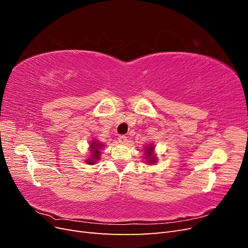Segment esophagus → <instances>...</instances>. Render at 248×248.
<instances>
[{
	"mask_svg": "<svg viewBox=\"0 0 248 248\" xmlns=\"http://www.w3.org/2000/svg\"><path fill=\"white\" fill-rule=\"evenodd\" d=\"M118 140H119L120 144H125V142L127 141V137L126 136H120L118 138Z\"/></svg>",
	"mask_w": 248,
	"mask_h": 248,
	"instance_id": "esophagus-1",
	"label": "esophagus"
}]
</instances>
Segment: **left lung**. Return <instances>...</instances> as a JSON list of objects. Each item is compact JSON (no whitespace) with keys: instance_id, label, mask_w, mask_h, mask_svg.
Segmentation results:
<instances>
[{"instance_id":"1","label":"left lung","mask_w":248,"mask_h":248,"mask_svg":"<svg viewBox=\"0 0 248 248\" xmlns=\"http://www.w3.org/2000/svg\"><path fill=\"white\" fill-rule=\"evenodd\" d=\"M153 150H154V147L153 146H150L147 148L146 150V158L148 159V163H155L156 161V157L153 155Z\"/></svg>"}]
</instances>
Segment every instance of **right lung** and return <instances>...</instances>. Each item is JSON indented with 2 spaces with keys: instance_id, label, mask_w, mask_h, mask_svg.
Here are the masks:
<instances>
[{
  "instance_id": "right-lung-1",
  "label": "right lung",
  "mask_w": 248,
  "mask_h": 248,
  "mask_svg": "<svg viewBox=\"0 0 248 248\" xmlns=\"http://www.w3.org/2000/svg\"><path fill=\"white\" fill-rule=\"evenodd\" d=\"M102 146H103V145H102V144H99L98 141H92V144H91V151H92V155H93L92 157H93V158L87 160V162H88L89 164L95 163L96 160L99 158V154H100L99 149H100Z\"/></svg>"
}]
</instances>
